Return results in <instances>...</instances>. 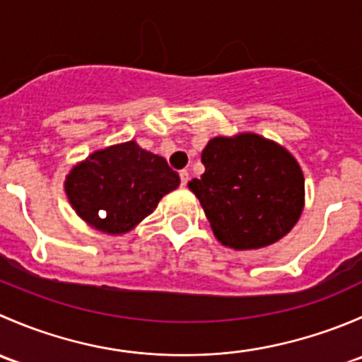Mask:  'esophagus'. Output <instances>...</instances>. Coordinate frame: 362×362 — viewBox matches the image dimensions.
Listing matches in <instances>:
<instances>
[{
  "label": "esophagus",
  "instance_id": "34e87169",
  "mask_svg": "<svg viewBox=\"0 0 362 362\" xmlns=\"http://www.w3.org/2000/svg\"><path fill=\"white\" fill-rule=\"evenodd\" d=\"M180 180H182V187H185L189 182V171L187 170H182L180 171Z\"/></svg>",
  "mask_w": 362,
  "mask_h": 362
}]
</instances>
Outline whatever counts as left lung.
Masks as SVG:
<instances>
[{
    "instance_id": "left-lung-1",
    "label": "left lung",
    "mask_w": 362,
    "mask_h": 362,
    "mask_svg": "<svg viewBox=\"0 0 362 362\" xmlns=\"http://www.w3.org/2000/svg\"><path fill=\"white\" fill-rule=\"evenodd\" d=\"M204 173L189 189L215 238L235 250L282 240L305 208V177L286 147L255 133L215 136L202 152Z\"/></svg>"
}]
</instances>
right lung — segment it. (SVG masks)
I'll return each instance as SVG.
<instances>
[{"label":"right lung","instance_id":"1","mask_svg":"<svg viewBox=\"0 0 362 362\" xmlns=\"http://www.w3.org/2000/svg\"><path fill=\"white\" fill-rule=\"evenodd\" d=\"M180 185L166 159L134 140L100 148L76 163L64 180L75 214L105 235H126Z\"/></svg>","mask_w":362,"mask_h":362}]
</instances>
